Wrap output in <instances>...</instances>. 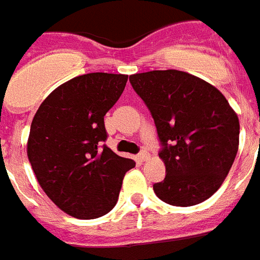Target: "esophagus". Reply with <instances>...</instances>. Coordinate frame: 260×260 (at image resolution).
I'll use <instances>...</instances> for the list:
<instances>
[{
    "mask_svg": "<svg viewBox=\"0 0 260 260\" xmlns=\"http://www.w3.org/2000/svg\"><path fill=\"white\" fill-rule=\"evenodd\" d=\"M149 157H150V155H149V153H147V151H141L140 154H138V159H140L141 162H143V161H147V159H149Z\"/></svg>",
    "mask_w": 260,
    "mask_h": 260,
    "instance_id": "esophagus-1",
    "label": "esophagus"
}]
</instances>
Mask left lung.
Segmentation results:
<instances>
[{"instance_id": "obj_1", "label": "left lung", "mask_w": 260, "mask_h": 260, "mask_svg": "<svg viewBox=\"0 0 260 260\" xmlns=\"http://www.w3.org/2000/svg\"><path fill=\"white\" fill-rule=\"evenodd\" d=\"M130 83L154 119L162 143L159 200L192 207L221 186L239 147L238 114L215 86L177 70L130 75Z\"/></svg>"}]
</instances>
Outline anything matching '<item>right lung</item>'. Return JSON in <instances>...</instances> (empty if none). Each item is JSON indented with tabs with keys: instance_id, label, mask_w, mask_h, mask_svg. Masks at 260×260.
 <instances>
[{
	"instance_id": "right-lung-1",
	"label": "right lung",
	"mask_w": 260,
	"mask_h": 260,
	"mask_svg": "<svg viewBox=\"0 0 260 260\" xmlns=\"http://www.w3.org/2000/svg\"><path fill=\"white\" fill-rule=\"evenodd\" d=\"M127 75L92 72L52 91L33 117L26 154L52 203L76 219H96L115 207L130 158L106 145L105 115Z\"/></svg>"
}]
</instances>
